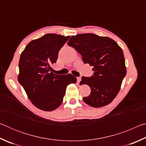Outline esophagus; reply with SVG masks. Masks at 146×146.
<instances>
[{
  "label": "esophagus",
  "mask_w": 146,
  "mask_h": 146,
  "mask_svg": "<svg viewBox=\"0 0 146 146\" xmlns=\"http://www.w3.org/2000/svg\"><path fill=\"white\" fill-rule=\"evenodd\" d=\"M81 81V77H77V82L79 83Z\"/></svg>",
  "instance_id": "34e87169"
}]
</instances>
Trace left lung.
Returning a JSON list of instances; mask_svg holds the SVG:
<instances>
[{
  "label": "left lung",
  "instance_id": "left-lung-1",
  "mask_svg": "<svg viewBox=\"0 0 146 146\" xmlns=\"http://www.w3.org/2000/svg\"><path fill=\"white\" fill-rule=\"evenodd\" d=\"M68 45L82 55L84 64L93 66L90 77L82 76L81 84H88L91 93L83 100L92 107L109 104L116 97L126 75L125 59L120 47L113 39L95 34L72 36Z\"/></svg>",
  "mask_w": 146,
  "mask_h": 146
}]
</instances>
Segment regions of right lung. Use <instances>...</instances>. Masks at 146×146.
Instances as JSON below:
<instances>
[{"label":"right lung","instance_id":"1","mask_svg":"<svg viewBox=\"0 0 146 146\" xmlns=\"http://www.w3.org/2000/svg\"><path fill=\"white\" fill-rule=\"evenodd\" d=\"M70 36L49 33L31 41L21 53L19 82L32 103L41 110L51 111L62 102L66 90L76 78L71 74L56 75L51 66Z\"/></svg>","mask_w":146,"mask_h":146}]
</instances>
